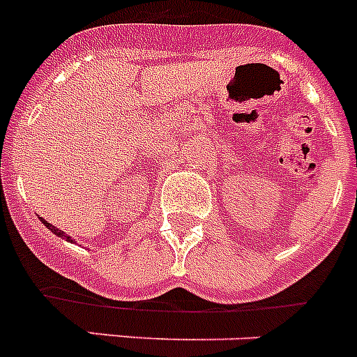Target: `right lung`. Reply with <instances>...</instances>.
<instances>
[{
    "mask_svg": "<svg viewBox=\"0 0 357 357\" xmlns=\"http://www.w3.org/2000/svg\"><path fill=\"white\" fill-rule=\"evenodd\" d=\"M40 222H42V224L45 225V227H47L49 231H51V233H53V234H56L58 238H63V240H68V242H73V240H71V236H69V234H66V233H63V231H60V229H58V227H54L53 224H49L47 220L40 218Z\"/></svg>",
    "mask_w": 357,
    "mask_h": 357,
    "instance_id": "add662e5",
    "label": "right lung"
}]
</instances>
